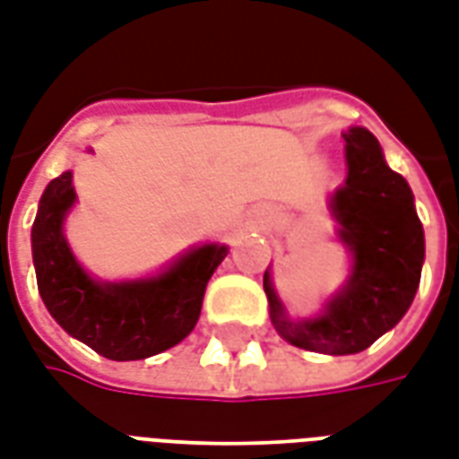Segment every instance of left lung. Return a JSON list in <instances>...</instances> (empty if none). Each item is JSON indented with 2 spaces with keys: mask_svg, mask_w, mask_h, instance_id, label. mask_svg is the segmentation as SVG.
<instances>
[{
  "mask_svg": "<svg viewBox=\"0 0 459 459\" xmlns=\"http://www.w3.org/2000/svg\"><path fill=\"white\" fill-rule=\"evenodd\" d=\"M348 178L328 199L335 236L351 253V274L311 318H294L274 290L270 267L263 287L277 333L291 345L325 355H352L392 331L409 311L426 257L423 226L409 182L385 160L362 126L345 134Z\"/></svg>",
  "mask_w": 459,
  "mask_h": 459,
  "instance_id": "8db88e82",
  "label": "left lung"
}]
</instances>
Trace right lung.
<instances>
[{
  "label": "right lung",
  "mask_w": 459,
  "mask_h": 459,
  "mask_svg": "<svg viewBox=\"0 0 459 459\" xmlns=\"http://www.w3.org/2000/svg\"><path fill=\"white\" fill-rule=\"evenodd\" d=\"M74 202L73 169H67L48 182L30 229L40 299L60 328L117 362L151 358L185 341L202 314L206 281L229 255V246L204 243L158 274L101 281L77 263L65 238L63 226Z\"/></svg>",
  "instance_id": "1"
}]
</instances>
